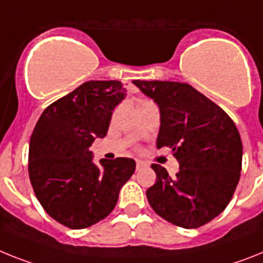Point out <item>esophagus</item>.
Masks as SVG:
<instances>
[{
	"label": "esophagus",
	"mask_w": 263,
	"mask_h": 263,
	"mask_svg": "<svg viewBox=\"0 0 263 263\" xmlns=\"http://www.w3.org/2000/svg\"><path fill=\"white\" fill-rule=\"evenodd\" d=\"M147 167V163L143 162V160H136V170H142Z\"/></svg>",
	"instance_id": "esophagus-1"
}]
</instances>
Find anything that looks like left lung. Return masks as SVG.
Returning <instances> with one entry per match:
<instances>
[{
	"label": "left lung",
	"instance_id": "obj_1",
	"mask_svg": "<svg viewBox=\"0 0 263 263\" xmlns=\"http://www.w3.org/2000/svg\"><path fill=\"white\" fill-rule=\"evenodd\" d=\"M160 114L156 147L168 145L179 162L171 178L152 164L156 183L147 199L158 215L176 226L196 229L226 209L239 182L242 142L229 115L194 89L175 81H134Z\"/></svg>",
	"mask_w": 263,
	"mask_h": 263
}]
</instances>
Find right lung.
<instances>
[{
	"label": "right lung",
	"instance_id": "1",
	"mask_svg": "<svg viewBox=\"0 0 263 263\" xmlns=\"http://www.w3.org/2000/svg\"><path fill=\"white\" fill-rule=\"evenodd\" d=\"M120 81H87L40 116L29 143V178L44 210L69 229L104 219L132 174L131 158L101 159L89 147L107 135L115 107L124 100Z\"/></svg>",
	"mask_w": 263,
	"mask_h": 263
}]
</instances>
